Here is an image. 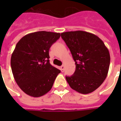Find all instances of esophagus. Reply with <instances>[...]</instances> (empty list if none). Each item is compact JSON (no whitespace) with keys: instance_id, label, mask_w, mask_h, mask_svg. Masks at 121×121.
<instances>
[{"instance_id":"1","label":"esophagus","mask_w":121,"mask_h":121,"mask_svg":"<svg viewBox=\"0 0 121 121\" xmlns=\"http://www.w3.org/2000/svg\"><path fill=\"white\" fill-rule=\"evenodd\" d=\"M64 69H65V66L64 65H61L60 67V70L61 72H63L64 71Z\"/></svg>"}]
</instances>
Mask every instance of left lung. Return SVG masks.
<instances>
[{
  "instance_id": "left-lung-1",
  "label": "left lung",
  "mask_w": 121,
  "mask_h": 121,
  "mask_svg": "<svg viewBox=\"0 0 121 121\" xmlns=\"http://www.w3.org/2000/svg\"><path fill=\"white\" fill-rule=\"evenodd\" d=\"M75 61L76 70L65 76L71 88L82 94L96 90L106 78L110 63L108 49L99 37L78 30L61 34Z\"/></svg>"
}]
</instances>
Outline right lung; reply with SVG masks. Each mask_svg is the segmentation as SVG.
I'll return each instance as SVG.
<instances>
[{
	"label": "right lung",
	"instance_id": "obj_1",
	"mask_svg": "<svg viewBox=\"0 0 121 121\" xmlns=\"http://www.w3.org/2000/svg\"><path fill=\"white\" fill-rule=\"evenodd\" d=\"M60 33L40 31L22 37L11 57V67L16 83L33 97L50 91L61 71L50 65L49 49L60 37Z\"/></svg>",
	"mask_w": 121,
	"mask_h": 121
}]
</instances>
